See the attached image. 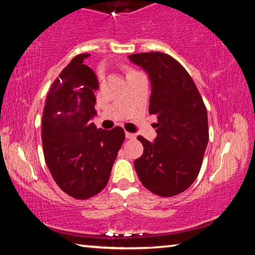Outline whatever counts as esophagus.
Here are the masks:
<instances>
[{"label":"esophagus","mask_w":255,"mask_h":255,"mask_svg":"<svg viewBox=\"0 0 255 255\" xmlns=\"http://www.w3.org/2000/svg\"><path fill=\"white\" fill-rule=\"evenodd\" d=\"M126 138H128V139H134V138H136V135H135V134H131V132L126 131Z\"/></svg>","instance_id":"34e87169"}]
</instances>
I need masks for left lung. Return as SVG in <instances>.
<instances>
[{
    "label": "left lung",
    "instance_id": "obj_1",
    "mask_svg": "<svg viewBox=\"0 0 255 255\" xmlns=\"http://www.w3.org/2000/svg\"><path fill=\"white\" fill-rule=\"evenodd\" d=\"M149 74L150 115H157V137L142 136L143 154L134 162L139 181L161 197L183 192L198 176L208 143L207 110L187 70L162 52L129 55Z\"/></svg>",
    "mask_w": 255,
    "mask_h": 255
}]
</instances>
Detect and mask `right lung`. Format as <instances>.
<instances>
[{
	"instance_id": "add662e5",
	"label": "right lung",
	"mask_w": 255,
	"mask_h": 255,
	"mask_svg": "<svg viewBox=\"0 0 255 255\" xmlns=\"http://www.w3.org/2000/svg\"><path fill=\"white\" fill-rule=\"evenodd\" d=\"M80 54L60 72L47 95L42 117L45 164L57 185L75 199H88L108 184L118 151L125 140L121 127L97 129L94 91L96 74Z\"/></svg>"
}]
</instances>
